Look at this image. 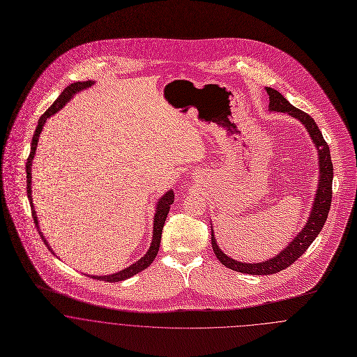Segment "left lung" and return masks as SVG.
Listing matches in <instances>:
<instances>
[{
	"label": "left lung",
	"instance_id": "1",
	"mask_svg": "<svg viewBox=\"0 0 357 357\" xmlns=\"http://www.w3.org/2000/svg\"><path fill=\"white\" fill-rule=\"evenodd\" d=\"M268 96H270V104L268 109L271 112H283L290 115L294 119H298L307 128L312 142L315 144L317 149V158H319V182H317V196L314 199V205L308 218V222L305 223L304 229L297 234V237L293 238V241L282 250L275 257L268 259L263 263H242L237 261L231 257H229L223 250L219 248L216 238L213 236V230H211V243L213 248V252L219 261L226 266L230 270L238 271L241 274H249V275H270L279 273L290 264H293L305 250L310 248V245L315 241L317 234L321 231V227L326 223L330 206H331V197H333V162L330 148L327 142L324 141L319 127L308 114L300 111L298 108L293 107L278 90L266 87ZM212 229V227H211Z\"/></svg>",
	"mask_w": 357,
	"mask_h": 357
}]
</instances>
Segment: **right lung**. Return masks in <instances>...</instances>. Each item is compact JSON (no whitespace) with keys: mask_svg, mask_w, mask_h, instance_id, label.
I'll use <instances>...</instances> for the list:
<instances>
[{"mask_svg":"<svg viewBox=\"0 0 357 357\" xmlns=\"http://www.w3.org/2000/svg\"><path fill=\"white\" fill-rule=\"evenodd\" d=\"M91 84H94V80H87V82H75V83H71L68 87H66L61 94L59 96V98L50 105V108L40 116V121H38V126L34 131V137H33V141H31V152H30V156L27 159L26 162V174H27V196L30 199V205H31V213H33V218H34V223L40 231V238L43 241V243L47 246V249L54 255V252L52 250V248L49 246L46 238L43 237V234L40 233V225H38V218H37V212L34 209V205H33V196H31V165H33V159L36 156V151H37V145H38V139H40V131L43 128V124L46 123L47 118H50L52 115H54L56 112H59L77 93H79L82 90L90 87ZM174 202V190L171 189L169 192H167L162 197L160 198L156 204V213H155V218H153V237H152V243H151V248L148 249L146 255L142 256L138 261H135L134 264H131L130 267L121 270L119 273H115V274H111V275H87V277L94 278V279H98V280H105V282H120V280H124V279H128V278L134 277L137 275L138 273H141L142 270L148 268L158 252H159L160 241H161V233H162V227H164V223H165V219H167V215L169 212V205Z\"/></svg>","mask_w":357,"mask_h":357,"instance_id":"add662e5","label":"right lung"}]
</instances>
